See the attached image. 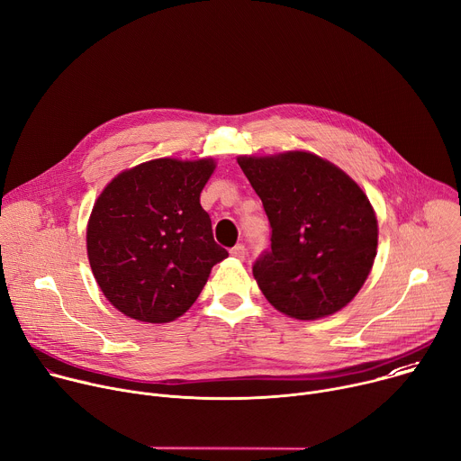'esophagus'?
<instances>
[{"instance_id":"esophagus-1","label":"esophagus","mask_w":461,"mask_h":461,"mask_svg":"<svg viewBox=\"0 0 461 461\" xmlns=\"http://www.w3.org/2000/svg\"><path fill=\"white\" fill-rule=\"evenodd\" d=\"M230 255H232L234 258H240V260H243V258H245V255H247L245 245H243V243H238V245H234L232 249H230Z\"/></svg>"}]
</instances>
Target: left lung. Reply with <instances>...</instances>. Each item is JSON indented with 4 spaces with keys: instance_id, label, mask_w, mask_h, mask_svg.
<instances>
[{
    "instance_id": "left-lung-1",
    "label": "left lung",
    "mask_w": 461,
    "mask_h": 461,
    "mask_svg": "<svg viewBox=\"0 0 461 461\" xmlns=\"http://www.w3.org/2000/svg\"><path fill=\"white\" fill-rule=\"evenodd\" d=\"M238 164L271 225V249L253 264L266 299L304 321L347 306L376 257L367 195L339 167L304 151L240 157Z\"/></svg>"
}]
</instances>
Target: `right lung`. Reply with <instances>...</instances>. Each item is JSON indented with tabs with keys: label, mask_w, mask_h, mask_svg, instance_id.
<instances>
[{
	"label": "right lung",
	"mask_w": 461,
	"mask_h": 461,
	"mask_svg": "<svg viewBox=\"0 0 461 461\" xmlns=\"http://www.w3.org/2000/svg\"><path fill=\"white\" fill-rule=\"evenodd\" d=\"M216 164L157 158L120 173L97 197L86 230L92 273L103 295L144 323H169L229 257L199 203Z\"/></svg>",
	"instance_id": "obj_1"
}]
</instances>
